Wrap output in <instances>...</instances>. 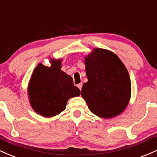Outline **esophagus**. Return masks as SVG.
Instances as JSON below:
<instances>
[{"label": "esophagus", "mask_w": 157, "mask_h": 157, "mask_svg": "<svg viewBox=\"0 0 157 157\" xmlns=\"http://www.w3.org/2000/svg\"><path fill=\"white\" fill-rule=\"evenodd\" d=\"M82 85H83V84H82V83H80V84H78V85H77V86H78V87L79 88V89H80V90H82Z\"/></svg>", "instance_id": "obj_1"}]
</instances>
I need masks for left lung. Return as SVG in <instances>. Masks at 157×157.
Here are the masks:
<instances>
[{"instance_id": "8db88e82", "label": "left lung", "mask_w": 157, "mask_h": 157, "mask_svg": "<svg viewBox=\"0 0 157 157\" xmlns=\"http://www.w3.org/2000/svg\"><path fill=\"white\" fill-rule=\"evenodd\" d=\"M88 79L82 88V96L90 111L110 119L126 108L131 94L129 74L115 53L96 48L84 59Z\"/></svg>"}]
</instances>
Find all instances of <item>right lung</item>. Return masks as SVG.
I'll list each match as a JSON object with an SVG mask.
<instances>
[{
	"mask_svg": "<svg viewBox=\"0 0 157 157\" xmlns=\"http://www.w3.org/2000/svg\"><path fill=\"white\" fill-rule=\"evenodd\" d=\"M50 63V67L38 64L28 85L32 107L44 117L59 114L65 110L69 98L80 95L72 77L61 70V60L52 59Z\"/></svg>",
	"mask_w": 157,
	"mask_h": 157,
	"instance_id": "obj_1",
	"label": "right lung"
}]
</instances>
